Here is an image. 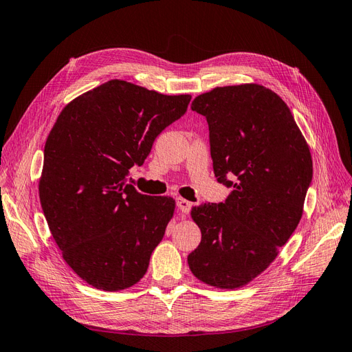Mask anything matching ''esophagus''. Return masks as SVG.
Wrapping results in <instances>:
<instances>
[{"instance_id":"esophagus-1","label":"esophagus","mask_w":352,"mask_h":352,"mask_svg":"<svg viewBox=\"0 0 352 352\" xmlns=\"http://www.w3.org/2000/svg\"><path fill=\"white\" fill-rule=\"evenodd\" d=\"M176 204H177V208L184 212V214H189L190 211V207H192V202H189L188 199L185 198H176Z\"/></svg>"}]
</instances>
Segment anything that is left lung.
Instances as JSON below:
<instances>
[{
	"label": "left lung",
	"mask_w": 352,
	"mask_h": 352,
	"mask_svg": "<svg viewBox=\"0 0 352 352\" xmlns=\"http://www.w3.org/2000/svg\"><path fill=\"white\" fill-rule=\"evenodd\" d=\"M190 109L207 119L214 175L232 192L190 211L201 242L188 264L201 282L235 289L269 267L300 223L310 148L285 101L257 83L214 88Z\"/></svg>",
	"instance_id": "8db88e82"
}]
</instances>
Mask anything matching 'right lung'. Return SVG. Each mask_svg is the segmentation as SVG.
Instances as JSON below:
<instances>
[{"instance_id": "add662e5", "label": "right lung", "mask_w": 352, "mask_h": 352, "mask_svg": "<svg viewBox=\"0 0 352 352\" xmlns=\"http://www.w3.org/2000/svg\"><path fill=\"white\" fill-rule=\"evenodd\" d=\"M190 95H163L113 79L70 101L47 138L39 198L65 261L91 286L140 282L173 217L175 199L126 184Z\"/></svg>"}]
</instances>
